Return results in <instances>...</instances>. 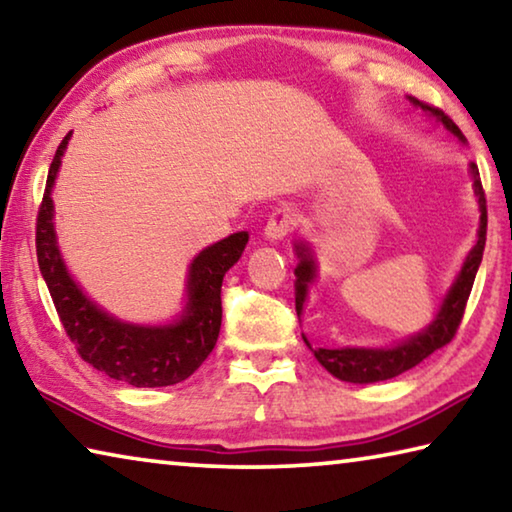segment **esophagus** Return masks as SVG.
<instances>
[{
	"mask_svg": "<svg viewBox=\"0 0 512 512\" xmlns=\"http://www.w3.org/2000/svg\"><path fill=\"white\" fill-rule=\"evenodd\" d=\"M293 225H296V212H293L291 207H277V210H273V214L268 216L264 237L268 241H282L293 230Z\"/></svg>",
	"mask_w": 512,
	"mask_h": 512,
	"instance_id": "esophagus-1",
	"label": "esophagus"
}]
</instances>
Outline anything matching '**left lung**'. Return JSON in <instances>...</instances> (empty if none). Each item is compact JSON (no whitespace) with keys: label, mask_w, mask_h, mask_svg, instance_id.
<instances>
[{"label":"left lung","mask_w":512,"mask_h":512,"mask_svg":"<svg viewBox=\"0 0 512 512\" xmlns=\"http://www.w3.org/2000/svg\"><path fill=\"white\" fill-rule=\"evenodd\" d=\"M413 106L422 108L427 115L436 117L440 124H443L449 133L458 140L465 142V137L461 133L452 119H449L443 110L433 108L429 103H422L418 99L409 97ZM470 176H472V187H474V196L479 201V212H481V221H479V235H476V244L472 246L470 253H467L465 262L458 271L456 280L452 282V287L445 293L443 305H440L436 318L431 320L429 327H424L422 332L409 336V339L391 345V348H311L309 341L305 343L314 352V357L318 359L320 366H323L327 372H332L336 379L341 381H350V384H375V381H386L393 379L402 372L411 370L418 366L422 359H427L429 354L443 348L449 341L454 339L458 325L463 320V311L467 305V298H470L472 284L476 271H479V264L483 259V248H485V230H488V210H485V194L481 187V178H479V169L476 164H470ZM296 255H298V266H296V311L298 316L305 309V302L309 296V284H314L316 280V257L311 253V246L307 241H298L296 244Z\"/></svg>","instance_id":"8db88e82"}]
</instances>
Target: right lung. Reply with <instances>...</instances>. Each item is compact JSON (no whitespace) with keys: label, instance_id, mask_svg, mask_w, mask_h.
I'll list each match as a JSON object with an SVG mask.
<instances>
[{"label":"right lung","instance_id":"1","mask_svg":"<svg viewBox=\"0 0 512 512\" xmlns=\"http://www.w3.org/2000/svg\"><path fill=\"white\" fill-rule=\"evenodd\" d=\"M69 137L72 133L60 142L49 167L36 225L38 266L60 323L81 359L110 379L137 388L173 386L185 381L210 357L219 339L223 275L239 262L248 244V232H235L216 241L192 259L187 273V305L173 323L135 325L115 318L85 296L69 275L58 248L51 189Z\"/></svg>","mask_w":512,"mask_h":512}]
</instances>
